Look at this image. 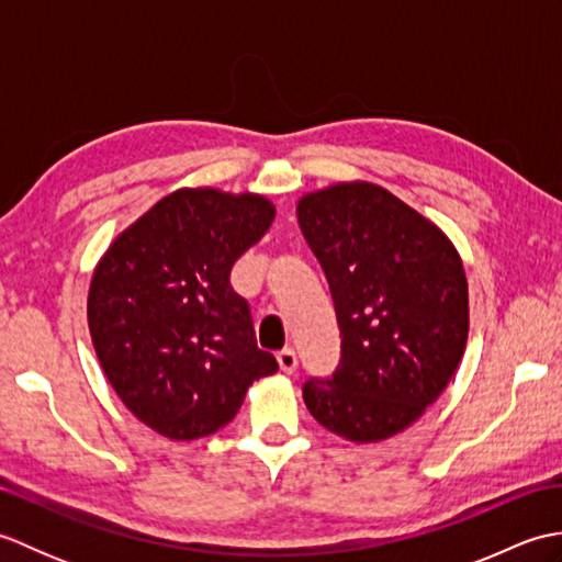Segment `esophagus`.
Returning a JSON list of instances; mask_svg holds the SVG:
<instances>
[{"instance_id":"obj_1","label":"esophagus","mask_w":562,"mask_h":562,"mask_svg":"<svg viewBox=\"0 0 562 562\" xmlns=\"http://www.w3.org/2000/svg\"><path fill=\"white\" fill-rule=\"evenodd\" d=\"M278 364L284 374H294L296 372V352L292 348H284L278 352Z\"/></svg>"}]
</instances>
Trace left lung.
I'll use <instances>...</instances> for the list:
<instances>
[{"mask_svg": "<svg viewBox=\"0 0 562 562\" xmlns=\"http://www.w3.org/2000/svg\"><path fill=\"white\" fill-rule=\"evenodd\" d=\"M326 272L340 328V364L308 379L318 425L357 445L403 432L447 389L469 338V282L437 224L386 188L355 181L296 205Z\"/></svg>", "mask_w": 562, "mask_h": 562, "instance_id": "8db88e82", "label": "left lung"}]
</instances>
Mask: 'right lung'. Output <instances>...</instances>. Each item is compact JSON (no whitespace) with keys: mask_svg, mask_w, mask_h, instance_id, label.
<instances>
[{"mask_svg":"<svg viewBox=\"0 0 562 562\" xmlns=\"http://www.w3.org/2000/svg\"><path fill=\"white\" fill-rule=\"evenodd\" d=\"M272 220L262 195L181 188L99 260L87 304L93 348L117 398L154 432L181 441L217 432L248 386L278 372L229 282Z\"/></svg>","mask_w":562,"mask_h":562,"instance_id":"1","label":"right lung"}]
</instances>
